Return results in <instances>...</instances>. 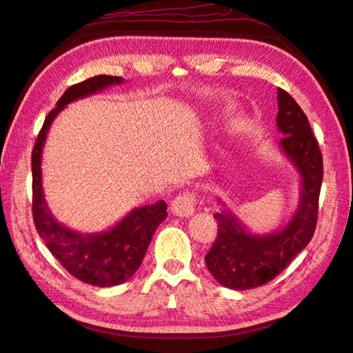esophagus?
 <instances>
[{
	"label": "esophagus",
	"instance_id": "esophagus-1",
	"mask_svg": "<svg viewBox=\"0 0 353 353\" xmlns=\"http://www.w3.org/2000/svg\"><path fill=\"white\" fill-rule=\"evenodd\" d=\"M194 202H196V196H194L193 192L179 193L170 203L172 214H175L178 217L192 216L194 213Z\"/></svg>",
	"mask_w": 353,
	"mask_h": 353
}]
</instances>
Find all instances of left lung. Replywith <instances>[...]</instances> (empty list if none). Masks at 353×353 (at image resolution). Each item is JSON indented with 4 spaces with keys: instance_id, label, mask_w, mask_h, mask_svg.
Instances as JSON below:
<instances>
[{
    "instance_id": "obj_1",
    "label": "left lung",
    "mask_w": 353,
    "mask_h": 353,
    "mask_svg": "<svg viewBox=\"0 0 353 353\" xmlns=\"http://www.w3.org/2000/svg\"><path fill=\"white\" fill-rule=\"evenodd\" d=\"M278 110L276 127L284 136L278 148L299 175V203L283 228L258 234L219 198L223 208L214 214L219 232L205 264L217 283L231 290H250L269 283L307 248L316 231L323 179L322 152L307 116L283 89H278Z\"/></svg>"
}]
</instances>
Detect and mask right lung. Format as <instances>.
Wrapping results in <instances>:
<instances>
[{"instance_id": "right-lung-1", "label": "right lung", "mask_w": 353, "mask_h": 353, "mask_svg": "<svg viewBox=\"0 0 353 353\" xmlns=\"http://www.w3.org/2000/svg\"><path fill=\"white\" fill-rule=\"evenodd\" d=\"M122 83L123 78L121 77L98 75L70 85L45 119L31 154L33 221L37 234L70 275L97 287L119 285L134 275L142 264L155 230L168 217L166 202L159 201L151 205L136 207L105 231L80 232L70 230L54 217L45 199L42 152L51 123L68 104Z\"/></svg>"}]
</instances>
